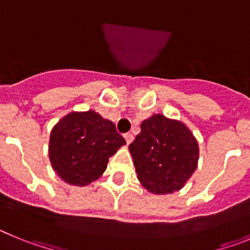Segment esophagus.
I'll use <instances>...</instances> for the list:
<instances>
[{"label": "esophagus", "mask_w": 250, "mask_h": 250, "mask_svg": "<svg viewBox=\"0 0 250 250\" xmlns=\"http://www.w3.org/2000/svg\"><path fill=\"white\" fill-rule=\"evenodd\" d=\"M124 138H125V140H126V144L129 145L130 143H131L132 140H134V135H132L131 132H126L125 135H124Z\"/></svg>", "instance_id": "esophagus-1"}]
</instances>
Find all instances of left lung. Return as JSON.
I'll list each match as a JSON object with an SVG mask.
<instances>
[{
	"mask_svg": "<svg viewBox=\"0 0 250 250\" xmlns=\"http://www.w3.org/2000/svg\"><path fill=\"white\" fill-rule=\"evenodd\" d=\"M140 127L129 145L140 183L154 194L180 190L198 167L196 139L184 124L160 114L143 121Z\"/></svg>",
	"mask_w": 250,
	"mask_h": 250,
	"instance_id": "1",
	"label": "left lung"
}]
</instances>
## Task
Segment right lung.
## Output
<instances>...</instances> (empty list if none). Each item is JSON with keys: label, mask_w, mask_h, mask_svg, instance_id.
<instances>
[{"label": "right lung", "mask_w": 250, "mask_h": 250, "mask_svg": "<svg viewBox=\"0 0 250 250\" xmlns=\"http://www.w3.org/2000/svg\"><path fill=\"white\" fill-rule=\"evenodd\" d=\"M125 145L114 123L98 112H71L51 131L50 161L63 182L71 185L90 184L106 170L109 158Z\"/></svg>", "instance_id": "right-lung-1"}]
</instances>
